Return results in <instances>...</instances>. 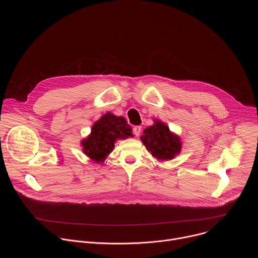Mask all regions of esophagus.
Listing matches in <instances>:
<instances>
[{
  "instance_id": "1",
  "label": "esophagus",
  "mask_w": 258,
  "mask_h": 258,
  "mask_svg": "<svg viewBox=\"0 0 258 258\" xmlns=\"http://www.w3.org/2000/svg\"><path fill=\"white\" fill-rule=\"evenodd\" d=\"M141 131H142V126H140V125L134 126V128H133V132H134V134H135L136 137H138V136L141 134Z\"/></svg>"
}]
</instances>
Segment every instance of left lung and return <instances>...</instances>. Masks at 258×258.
<instances>
[{"mask_svg":"<svg viewBox=\"0 0 258 258\" xmlns=\"http://www.w3.org/2000/svg\"><path fill=\"white\" fill-rule=\"evenodd\" d=\"M141 141L146 149L157 160L167 161L180 153V138L161 120L154 119V124L144 130Z\"/></svg>","mask_w":258,"mask_h":258,"instance_id":"obj_1","label":"left lung"}]
</instances>
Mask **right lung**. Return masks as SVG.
Listing matches in <instances>:
<instances>
[{"mask_svg": "<svg viewBox=\"0 0 258 258\" xmlns=\"http://www.w3.org/2000/svg\"><path fill=\"white\" fill-rule=\"evenodd\" d=\"M133 138L131 125L122 116L107 112L92 126L91 134L82 140L83 152L91 160L102 163L114 149L117 140Z\"/></svg>", "mask_w": 258, "mask_h": 258, "instance_id": "right-lung-1", "label": "right lung"}]
</instances>
